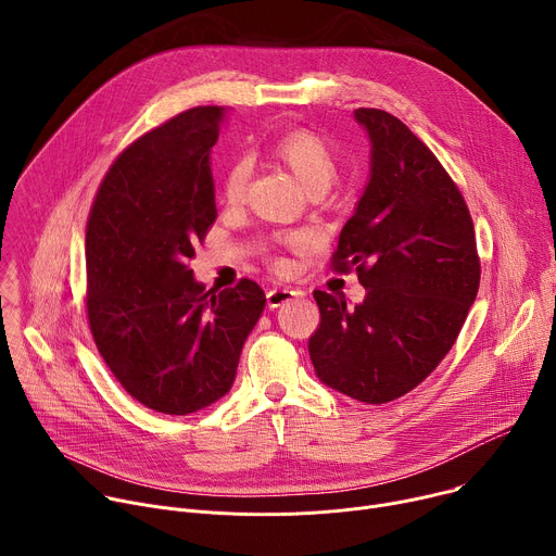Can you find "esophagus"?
<instances>
[{
	"label": "esophagus",
	"instance_id": "esophagus-1",
	"mask_svg": "<svg viewBox=\"0 0 556 556\" xmlns=\"http://www.w3.org/2000/svg\"><path fill=\"white\" fill-rule=\"evenodd\" d=\"M296 294H299V292H296V290H290V288H273V290L266 292V303H268L270 309H275V307L283 305L286 301H290V299L296 296Z\"/></svg>",
	"mask_w": 556,
	"mask_h": 556
}]
</instances>
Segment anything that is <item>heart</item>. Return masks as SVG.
Masks as SVG:
<instances>
[{"label": "heart", "instance_id": "1", "mask_svg": "<svg viewBox=\"0 0 556 556\" xmlns=\"http://www.w3.org/2000/svg\"><path fill=\"white\" fill-rule=\"evenodd\" d=\"M273 161L286 169L312 198H324L339 176V161L332 147L309 129H292L270 147ZM251 185V165L235 163L222 180V198L228 206L244 204Z\"/></svg>", "mask_w": 556, "mask_h": 556}]
</instances>
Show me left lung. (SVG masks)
Masks as SVG:
<instances>
[{
	"label": "left lung",
	"instance_id": "1",
	"mask_svg": "<svg viewBox=\"0 0 556 556\" xmlns=\"http://www.w3.org/2000/svg\"><path fill=\"white\" fill-rule=\"evenodd\" d=\"M369 180L339 235L334 270L356 268L363 303L314 290L316 376L367 405L418 387L453 348L480 288L466 202L433 151L395 116L361 108Z\"/></svg>",
	"mask_w": 556,
	"mask_h": 556
}]
</instances>
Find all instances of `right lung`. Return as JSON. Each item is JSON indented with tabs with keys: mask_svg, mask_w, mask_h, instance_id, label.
I'll return each mask as SVG.
<instances>
[{
	"mask_svg": "<svg viewBox=\"0 0 556 556\" xmlns=\"http://www.w3.org/2000/svg\"><path fill=\"white\" fill-rule=\"evenodd\" d=\"M224 116L217 105L193 108L129 144L88 219L94 343L131 399L169 416L228 393L266 305L251 279L206 292L189 268L217 217L211 149Z\"/></svg>",
	"mask_w": 556,
	"mask_h": 556,
	"instance_id": "right-lung-1",
	"label": "right lung"
}]
</instances>
